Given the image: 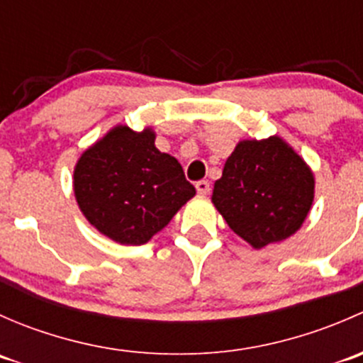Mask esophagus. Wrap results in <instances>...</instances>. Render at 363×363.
I'll use <instances>...</instances> for the list:
<instances>
[{
	"label": "esophagus",
	"instance_id": "obj_1",
	"mask_svg": "<svg viewBox=\"0 0 363 363\" xmlns=\"http://www.w3.org/2000/svg\"><path fill=\"white\" fill-rule=\"evenodd\" d=\"M196 191H199V195H208V193H211V184H208V181L196 182Z\"/></svg>",
	"mask_w": 363,
	"mask_h": 363
}]
</instances>
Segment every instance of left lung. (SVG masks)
<instances>
[{
	"label": "left lung",
	"instance_id": "left-lung-1",
	"mask_svg": "<svg viewBox=\"0 0 363 363\" xmlns=\"http://www.w3.org/2000/svg\"><path fill=\"white\" fill-rule=\"evenodd\" d=\"M313 200V172L277 135L239 142L212 191L219 214L255 250L294 235Z\"/></svg>",
	"mask_w": 363,
	"mask_h": 363
}]
</instances>
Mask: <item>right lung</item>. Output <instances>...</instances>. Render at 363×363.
I'll list each match as a JSON object with an SVG mask.
<instances>
[{
	"instance_id": "1",
	"label": "right lung",
	"mask_w": 363,
	"mask_h": 363,
	"mask_svg": "<svg viewBox=\"0 0 363 363\" xmlns=\"http://www.w3.org/2000/svg\"><path fill=\"white\" fill-rule=\"evenodd\" d=\"M155 131L112 128L84 151L73 191L87 221L124 246H142L195 196L181 163L155 145Z\"/></svg>"
}]
</instances>
